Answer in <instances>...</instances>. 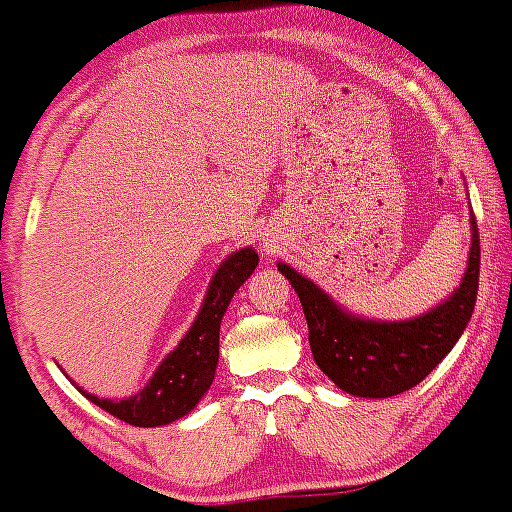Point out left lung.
<instances>
[{
    "label": "left lung",
    "mask_w": 512,
    "mask_h": 512,
    "mask_svg": "<svg viewBox=\"0 0 512 512\" xmlns=\"http://www.w3.org/2000/svg\"><path fill=\"white\" fill-rule=\"evenodd\" d=\"M463 282L444 304L418 318L384 323L344 311L323 289L287 263L277 270L299 294L308 323V342L318 368L346 394L387 399L425 380L453 349L475 311L479 287V232L475 216Z\"/></svg>",
    "instance_id": "8db88e82"
}]
</instances>
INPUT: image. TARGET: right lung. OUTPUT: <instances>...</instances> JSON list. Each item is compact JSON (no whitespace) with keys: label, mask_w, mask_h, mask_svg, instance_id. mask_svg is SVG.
Segmentation results:
<instances>
[{"label":"right lung","mask_w":512,"mask_h":512,"mask_svg":"<svg viewBox=\"0 0 512 512\" xmlns=\"http://www.w3.org/2000/svg\"><path fill=\"white\" fill-rule=\"evenodd\" d=\"M258 266V254L251 246L227 256L208 285L204 306L189 327L182 342L163 358L147 387L123 401L99 399V396L82 394L113 418L135 427H159L185 418L201 401L216 377L220 323L227 311V304L239 287L249 280Z\"/></svg>","instance_id":"add662e5"}]
</instances>
